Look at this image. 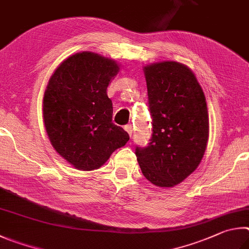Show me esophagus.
Instances as JSON below:
<instances>
[{
  "label": "esophagus",
  "mask_w": 249,
  "mask_h": 249,
  "mask_svg": "<svg viewBox=\"0 0 249 249\" xmlns=\"http://www.w3.org/2000/svg\"><path fill=\"white\" fill-rule=\"evenodd\" d=\"M124 129H125V131L129 133V136L132 137V133H133V127H132V125L131 124H127L124 127Z\"/></svg>",
  "instance_id": "1"
}]
</instances>
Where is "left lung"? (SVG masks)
<instances>
[{
  "mask_svg": "<svg viewBox=\"0 0 249 249\" xmlns=\"http://www.w3.org/2000/svg\"><path fill=\"white\" fill-rule=\"evenodd\" d=\"M152 137L137 146L142 174L159 187H173L201 162L209 139L206 97L186 65L165 61L144 68Z\"/></svg>",
  "mask_w": 249,
  "mask_h": 249,
  "instance_id": "1",
  "label": "left lung"
}]
</instances>
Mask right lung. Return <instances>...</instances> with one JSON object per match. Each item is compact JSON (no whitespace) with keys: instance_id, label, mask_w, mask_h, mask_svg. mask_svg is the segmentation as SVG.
Listing matches in <instances>:
<instances>
[{"instance_id":"right-lung-1","label":"right lung","mask_w":249,"mask_h":249,"mask_svg":"<svg viewBox=\"0 0 249 249\" xmlns=\"http://www.w3.org/2000/svg\"><path fill=\"white\" fill-rule=\"evenodd\" d=\"M119 71L115 61L80 52L63 61L43 96V121L55 151L80 171L102 166L129 134L112 122L107 87Z\"/></svg>"}]
</instances>
